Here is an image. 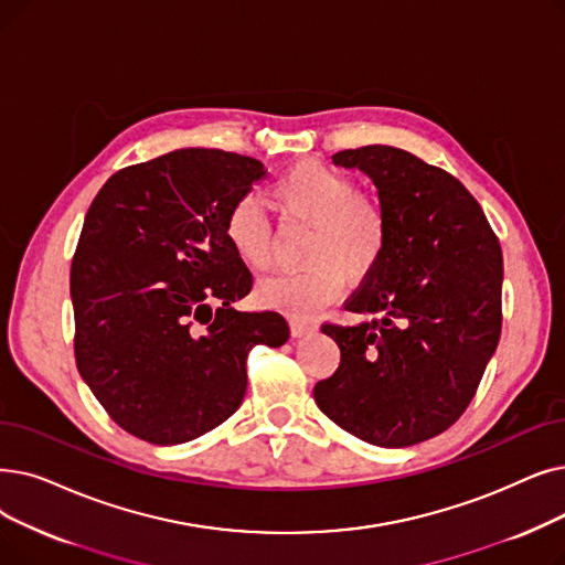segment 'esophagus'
Instances as JSON below:
<instances>
[{
	"label": "esophagus",
	"mask_w": 565,
	"mask_h": 565,
	"mask_svg": "<svg viewBox=\"0 0 565 565\" xmlns=\"http://www.w3.org/2000/svg\"><path fill=\"white\" fill-rule=\"evenodd\" d=\"M313 330H316V326L311 321H305V318H290V334L292 337H302Z\"/></svg>",
	"instance_id": "34e87169"
}]
</instances>
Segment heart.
Returning <instances> with one entry per match:
<instances>
[{"mask_svg":"<svg viewBox=\"0 0 565 565\" xmlns=\"http://www.w3.org/2000/svg\"><path fill=\"white\" fill-rule=\"evenodd\" d=\"M269 201L286 218L309 224L302 249L309 265L260 281L256 298L263 307L296 318L313 316L339 296L347 275L360 281L383 260L390 235L385 210L341 170L316 159L292 163L269 186ZM224 235L239 263L254 273L273 263V228L252 199L231 205Z\"/></svg>","mask_w":565,"mask_h":565,"instance_id":"heart-1","label":"heart"}]
</instances>
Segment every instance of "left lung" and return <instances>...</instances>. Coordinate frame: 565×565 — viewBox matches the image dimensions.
Here are the masks:
<instances>
[{
  "instance_id": "1",
  "label": "left lung",
  "mask_w": 565,
  "mask_h": 565,
  "mask_svg": "<svg viewBox=\"0 0 565 565\" xmlns=\"http://www.w3.org/2000/svg\"><path fill=\"white\" fill-rule=\"evenodd\" d=\"M332 161L374 180L390 235L383 260L343 305L370 321L323 323L341 362L313 399L366 444L415 446L459 420L499 347L501 244L444 168L387 145Z\"/></svg>"
}]
</instances>
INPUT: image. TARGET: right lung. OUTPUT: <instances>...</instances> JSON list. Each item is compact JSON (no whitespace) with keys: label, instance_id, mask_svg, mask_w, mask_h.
I'll return each instance as SVG.
<instances>
[{"label":"right lung","instance_id":"add662e5","mask_svg":"<svg viewBox=\"0 0 565 565\" xmlns=\"http://www.w3.org/2000/svg\"><path fill=\"white\" fill-rule=\"evenodd\" d=\"M260 178L258 159L189 147L117 170L87 210L71 263L76 364L147 444H186L228 420L249 351L290 334L277 311L233 309L254 279L224 222Z\"/></svg>","mask_w":565,"mask_h":565}]
</instances>
